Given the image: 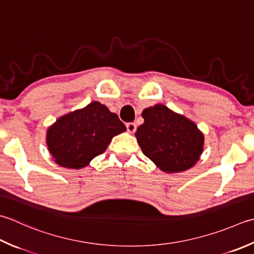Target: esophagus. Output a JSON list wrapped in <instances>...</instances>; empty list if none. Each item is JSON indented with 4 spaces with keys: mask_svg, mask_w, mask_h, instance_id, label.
Segmentation results:
<instances>
[{
    "mask_svg": "<svg viewBox=\"0 0 254 254\" xmlns=\"http://www.w3.org/2000/svg\"><path fill=\"white\" fill-rule=\"evenodd\" d=\"M127 130L128 133H134V132H135V131H136L135 123H133V122L127 123Z\"/></svg>",
    "mask_w": 254,
    "mask_h": 254,
    "instance_id": "1",
    "label": "esophagus"
}]
</instances>
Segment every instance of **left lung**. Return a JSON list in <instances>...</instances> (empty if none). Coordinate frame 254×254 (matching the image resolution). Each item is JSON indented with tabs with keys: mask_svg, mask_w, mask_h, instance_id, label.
<instances>
[{
	"mask_svg": "<svg viewBox=\"0 0 254 254\" xmlns=\"http://www.w3.org/2000/svg\"><path fill=\"white\" fill-rule=\"evenodd\" d=\"M135 136L145 156L167 174L185 172L200 160L205 136L183 114L164 104L144 109Z\"/></svg>",
	"mask_w": 254,
	"mask_h": 254,
	"instance_id": "1",
	"label": "left lung"
}]
</instances>
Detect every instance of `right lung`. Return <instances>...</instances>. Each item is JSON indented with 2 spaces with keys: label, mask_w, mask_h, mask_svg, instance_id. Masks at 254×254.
I'll return each mask as SVG.
<instances>
[{
  "label": "right lung",
  "mask_w": 254,
  "mask_h": 254,
  "mask_svg": "<svg viewBox=\"0 0 254 254\" xmlns=\"http://www.w3.org/2000/svg\"><path fill=\"white\" fill-rule=\"evenodd\" d=\"M126 131L116 113L93 101L59 117L48 127L46 144L59 166L80 170L106 151L114 136Z\"/></svg>",
  "instance_id": "1"
}]
</instances>
